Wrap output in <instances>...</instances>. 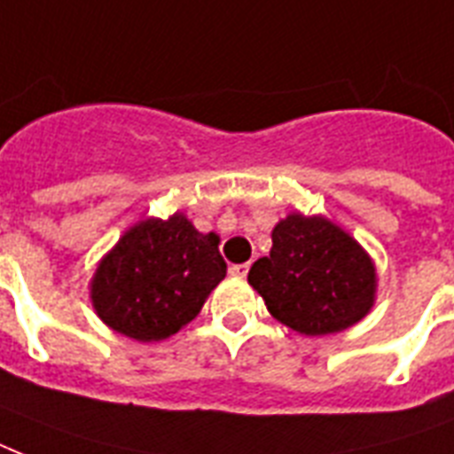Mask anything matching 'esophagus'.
I'll list each match as a JSON object with an SVG mask.
<instances>
[{
	"label": "esophagus",
	"mask_w": 454,
	"mask_h": 454,
	"mask_svg": "<svg viewBox=\"0 0 454 454\" xmlns=\"http://www.w3.org/2000/svg\"><path fill=\"white\" fill-rule=\"evenodd\" d=\"M247 273H249V263H235V266H231V276L245 278Z\"/></svg>",
	"instance_id": "1"
}]
</instances>
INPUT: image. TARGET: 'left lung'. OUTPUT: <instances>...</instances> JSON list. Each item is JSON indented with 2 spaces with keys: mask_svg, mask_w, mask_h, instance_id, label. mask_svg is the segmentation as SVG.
Segmentation results:
<instances>
[{
  "mask_svg": "<svg viewBox=\"0 0 454 454\" xmlns=\"http://www.w3.org/2000/svg\"><path fill=\"white\" fill-rule=\"evenodd\" d=\"M270 240L269 256L252 263L247 283L278 323L306 337H325L348 330L372 310V256L334 221L292 212L278 221Z\"/></svg>",
  "mask_w": 454,
  "mask_h": 454,
  "instance_id": "1",
  "label": "left lung"
}]
</instances>
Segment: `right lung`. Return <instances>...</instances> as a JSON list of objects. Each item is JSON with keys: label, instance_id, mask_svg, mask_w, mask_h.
Listing matches in <instances>:
<instances>
[{"label": "right lung", "instance_id": "1", "mask_svg": "<svg viewBox=\"0 0 454 454\" xmlns=\"http://www.w3.org/2000/svg\"><path fill=\"white\" fill-rule=\"evenodd\" d=\"M223 278L219 235L200 233L184 212L148 216L98 262L89 299L110 330L148 344L191 323Z\"/></svg>", "mask_w": 454, "mask_h": 454}]
</instances>
